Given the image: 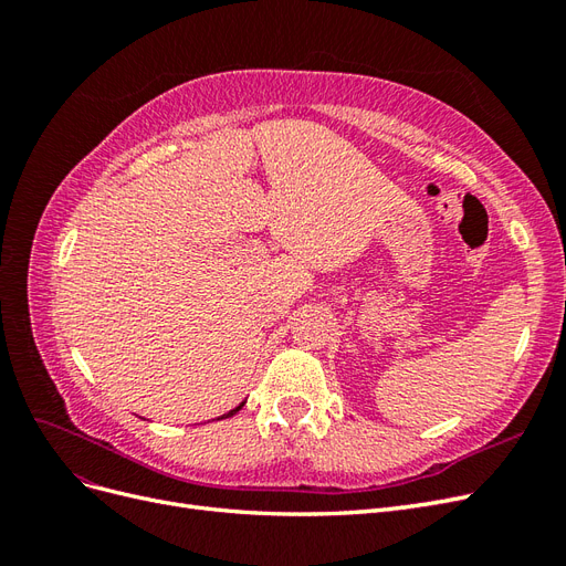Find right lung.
Instances as JSON below:
<instances>
[{
  "mask_svg": "<svg viewBox=\"0 0 566 566\" xmlns=\"http://www.w3.org/2000/svg\"><path fill=\"white\" fill-rule=\"evenodd\" d=\"M245 406V401L241 403V406H238V408H233V410H229V413H224V416H221V418H231V416H235L238 413V410H241Z\"/></svg>",
  "mask_w": 566,
  "mask_h": 566,
  "instance_id": "add662e5",
  "label": "right lung"
}]
</instances>
